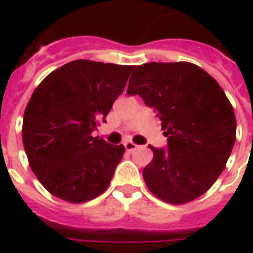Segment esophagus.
Masks as SVG:
<instances>
[{
  "mask_svg": "<svg viewBox=\"0 0 253 253\" xmlns=\"http://www.w3.org/2000/svg\"><path fill=\"white\" fill-rule=\"evenodd\" d=\"M123 145H125V149H126L127 152H132V150H135V149L138 148L137 145L132 142H125Z\"/></svg>",
  "mask_w": 253,
  "mask_h": 253,
  "instance_id": "obj_1",
  "label": "esophagus"
}]
</instances>
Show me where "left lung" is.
Here are the masks:
<instances>
[{
  "mask_svg": "<svg viewBox=\"0 0 253 253\" xmlns=\"http://www.w3.org/2000/svg\"><path fill=\"white\" fill-rule=\"evenodd\" d=\"M127 93L159 112L167 149L143 168L152 194L172 205L203 195L222 173L236 141L233 107L219 84L190 62H149L130 77Z\"/></svg>",
  "mask_w": 253,
  "mask_h": 253,
  "instance_id": "left-lung-1",
  "label": "left lung"
}]
</instances>
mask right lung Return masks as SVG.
Instances as JSON below:
<instances>
[{"mask_svg": "<svg viewBox=\"0 0 253 253\" xmlns=\"http://www.w3.org/2000/svg\"><path fill=\"white\" fill-rule=\"evenodd\" d=\"M132 69L78 59L50 73L34 90L23 143L31 169L50 194L83 203L108 188L125 146L92 132L105 122Z\"/></svg>", "mask_w": 253, "mask_h": 253, "instance_id": "1", "label": "right lung"}]
</instances>
